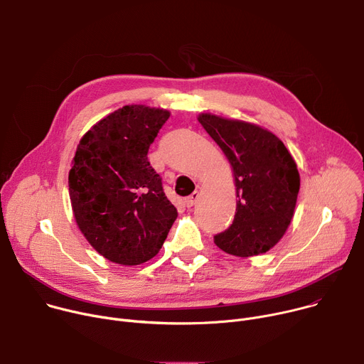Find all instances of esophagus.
<instances>
[{
	"label": "esophagus",
	"mask_w": 364,
	"mask_h": 364,
	"mask_svg": "<svg viewBox=\"0 0 364 364\" xmlns=\"http://www.w3.org/2000/svg\"><path fill=\"white\" fill-rule=\"evenodd\" d=\"M198 197H200V194H198V191H194V193H191L187 198H186V205L187 207H193L196 203H197V200H198Z\"/></svg>",
	"instance_id": "34e87169"
}]
</instances>
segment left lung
Here are the masks:
<instances>
[{"instance_id": "left-lung-1", "label": "left lung", "mask_w": 364, "mask_h": 364, "mask_svg": "<svg viewBox=\"0 0 364 364\" xmlns=\"http://www.w3.org/2000/svg\"><path fill=\"white\" fill-rule=\"evenodd\" d=\"M197 119L225 152L236 187L235 219L215 236V243L239 257L268 252L294 218L299 191L295 160L284 142L262 127L213 114H200Z\"/></svg>"}]
</instances>
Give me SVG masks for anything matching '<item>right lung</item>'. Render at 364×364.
I'll use <instances>...</instances> for the list:
<instances>
[{
    "label": "right lung",
    "mask_w": 364,
    "mask_h": 364,
    "mask_svg": "<svg viewBox=\"0 0 364 364\" xmlns=\"http://www.w3.org/2000/svg\"><path fill=\"white\" fill-rule=\"evenodd\" d=\"M170 112L127 105L96 122L80 139L69 171L77 228L111 262L144 264L157 255L177 219L148 149Z\"/></svg>",
    "instance_id": "1"
}]
</instances>
